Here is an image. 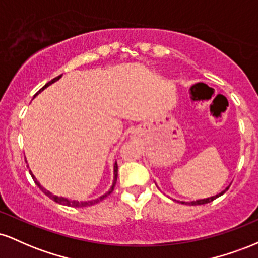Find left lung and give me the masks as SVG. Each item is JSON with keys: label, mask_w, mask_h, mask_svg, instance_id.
I'll use <instances>...</instances> for the list:
<instances>
[{"label": "left lung", "mask_w": 258, "mask_h": 258, "mask_svg": "<svg viewBox=\"0 0 258 258\" xmlns=\"http://www.w3.org/2000/svg\"><path fill=\"white\" fill-rule=\"evenodd\" d=\"M228 188L229 186H227L226 189H224L223 191H221L220 194H216L214 197H210V198H206V199H200V200H195V201H178L180 204H185V205H204V204H207V203H211V201H214L216 198L221 197V195H223L226 193V190H228ZM176 201V200H174Z\"/></svg>", "instance_id": "left-lung-1"}]
</instances>
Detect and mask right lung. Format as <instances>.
Returning <instances> with one entry per match:
<instances>
[{
    "label": "right lung",
    "instance_id": "obj_1",
    "mask_svg": "<svg viewBox=\"0 0 258 258\" xmlns=\"http://www.w3.org/2000/svg\"><path fill=\"white\" fill-rule=\"evenodd\" d=\"M60 78H61V75H60V76H57V78H55V79H53L52 81H49V82H48V84H46V85H44L43 87L41 88V90L38 91V92L43 91L44 88H47V87H48L49 85L54 84V82H55V81H58V80L60 79ZM36 94H37V93H36ZM30 174H31L32 179H34V182L36 183V185L38 186V188H40L41 190H42L43 193L47 195V197H48V198H51L52 200H54L55 203L60 204V205L70 206V207H86V206H91V205H94V204L99 203V201H102L103 199H104V198L108 197L109 194H111V193H112V190H114V186H115V184H116V179H117V162L115 161V164H114V180H112V185H111V188L109 189V190L106 191V193H105L104 195H102V197L97 198V199H94V200H88V201H79V200H72V199H68V198L58 197V195H53V194L51 193V191H48V190H47V189H44L43 186L41 185L40 183H38V180L36 179V177H35L34 174H32L31 171H30Z\"/></svg>",
    "mask_w": 258,
    "mask_h": 258
}]
</instances>
